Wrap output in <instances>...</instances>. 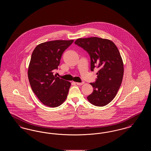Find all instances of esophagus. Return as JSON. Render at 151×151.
Listing matches in <instances>:
<instances>
[{
	"label": "esophagus",
	"mask_w": 151,
	"mask_h": 151,
	"mask_svg": "<svg viewBox=\"0 0 151 151\" xmlns=\"http://www.w3.org/2000/svg\"><path fill=\"white\" fill-rule=\"evenodd\" d=\"M84 83V82H81V83H76V84L78 86H82Z\"/></svg>",
	"instance_id": "1"
}]
</instances>
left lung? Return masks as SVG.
<instances>
[{"label": "left lung", "instance_id": "1", "mask_svg": "<svg viewBox=\"0 0 151 151\" xmlns=\"http://www.w3.org/2000/svg\"><path fill=\"white\" fill-rule=\"evenodd\" d=\"M75 43L89 54L91 70L99 69L96 81L90 83L93 91L88 100L97 106L108 105L115 97L123 76V63L117 47L109 40L96 37L79 38Z\"/></svg>", "mask_w": 151, "mask_h": 151}]
</instances>
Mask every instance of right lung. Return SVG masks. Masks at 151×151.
Instances as JSON below:
<instances>
[{"label": "right lung", "mask_w": 151, "mask_h": 151, "mask_svg": "<svg viewBox=\"0 0 151 151\" xmlns=\"http://www.w3.org/2000/svg\"><path fill=\"white\" fill-rule=\"evenodd\" d=\"M73 40L40 43L33 51L28 71L32 91L43 105L55 108L66 99L71 83L54 75L62 55Z\"/></svg>", "instance_id": "add662e5"}]
</instances>
